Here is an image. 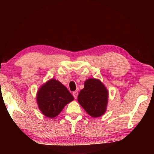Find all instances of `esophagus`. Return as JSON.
<instances>
[{
	"instance_id": "obj_1",
	"label": "esophagus",
	"mask_w": 154,
	"mask_h": 154,
	"mask_svg": "<svg viewBox=\"0 0 154 154\" xmlns=\"http://www.w3.org/2000/svg\"><path fill=\"white\" fill-rule=\"evenodd\" d=\"M73 95L75 99H77V96H78V92H77V91H74V92L73 93Z\"/></svg>"
}]
</instances>
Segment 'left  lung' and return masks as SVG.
I'll list each match as a JSON object with an SVG mask.
<instances>
[{"label": "left lung", "instance_id": "left-lung-1", "mask_svg": "<svg viewBox=\"0 0 154 154\" xmlns=\"http://www.w3.org/2000/svg\"><path fill=\"white\" fill-rule=\"evenodd\" d=\"M77 97L78 102L90 116L94 118L105 112L108 102V91L99 80L87 79Z\"/></svg>", "mask_w": 154, "mask_h": 154}]
</instances>
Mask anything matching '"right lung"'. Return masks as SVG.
Returning a JSON list of instances; mask_svg holds the SVG:
<instances>
[{
  "instance_id": "right-lung-1",
  "label": "right lung",
  "mask_w": 154,
  "mask_h": 154,
  "mask_svg": "<svg viewBox=\"0 0 154 154\" xmlns=\"http://www.w3.org/2000/svg\"><path fill=\"white\" fill-rule=\"evenodd\" d=\"M73 99L67 88L54 79L42 85L37 93L39 109L48 118L57 116L64 106Z\"/></svg>"
}]
</instances>
